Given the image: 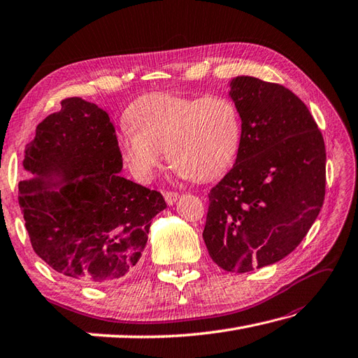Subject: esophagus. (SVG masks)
<instances>
[{
  "label": "esophagus",
  "mask_w": 358,
  "mask_h": 358,
  "mask_svg": "<svg viewBox=\"0 0 358 358\" xmlns=\"http://www.w3.org/2000/svg\"><path fill=\"white\" fill-rule=\"evenodd\" d=\"M164 198H165V201H166V203H169V206H173V203H176L180 199V194L176 193V192H165Z\"/></svg>",
  "instance_id": "obj_1"
}]
</instances>
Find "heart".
Segmentation results:
<instances>
[{"label": "heart", "instance_id": "obj_1", "mask_svg": "<svg viewBox=\"0 0 358 358\" xmlns=\"http://www.w3.org/2000/svg\"><path fill=\"white\" fill-rule=\"evenodd\" d=\"M125 120L131 129L119 136V150L133 176L142 182L160 169L162 151L187 178L213 180L235 162L243 141L239 108L220 94L201 99L147 94L128 106Z\"/></svg>", "mask_w": 358, "mask_h": 358}]
</instances>
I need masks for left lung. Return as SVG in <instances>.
<instances>
[{
	"label": "left lung",
	"mask_w": 358,
	"mask_h": 358,
	"mask_svg": "<svg viewBox=\"0 0 358 358\" xmlns=\"http://www.w3.org/2000/svg\"><path fill=\"white\" fill-rule=\"evenodd\" d=\"M229 96L243 141L208 194L202 238L217 266L245 273L286 258L308 235L324 201L326 150L308 106L287 87L239 76Z\"/></svg>",
	"instance_id": "left-lung-1"
}]
</instances>
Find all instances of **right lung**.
<instances>
[{"instance_id": "right-lung-1", "label": "right lung", "mask_w": 358, "mask_h": 358, "mask_svg": "<svg viewBox=\"0 0 358 358\" xmlns=\"http://www.w3.org/2000/svg\"><path fill=\"white\" fill-rule=\"evenodd\" d=\"M109 115L80 97L62 101L27 145L18 202L35 253L54 268L101 286L133 273L162 194L120 176Z\"/></svg>"}]
</instances>
